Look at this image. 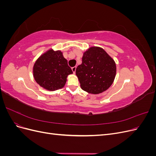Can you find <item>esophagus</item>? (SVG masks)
<instances>
[{"mask_svg": "<svg viewBox=\"0 0 156 156\" xmlns=\"http://www.w3.org/2000/svg\"><path fill=\"white\" fill-rule=\"evenodd\" d=\"M76 68H77V67H76V66H74V67L72 68V71H73V73H75V71H76Z\"/></svg>", "mask_w": 156, "mask_h": 156, "instance_id": "esophagus-1", "label": "esophagus"}]
</instances>
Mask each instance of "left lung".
<instances>
[{"mask_svg":"<svg viewBox=\"0 0 156 156\" xmlns=\"http://www.w3.org/2000/svg\"><path fill=\"white\" fill-rule=\"evenodd\" d=\"M116 72L114 60L102 48L92 47L84 53L82 64L78 66L75 73L83 90L98 94L111 87Z\"/></svg>","mask_w":156,"mask_h":156,"instance_id":"left-lung-1","label":"left lung"}]
</instances>
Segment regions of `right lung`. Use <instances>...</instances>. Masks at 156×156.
<instances>
[{
  "label": "right lung",
  "instance_id": "right-lung-1",
  "mask_svg": "<svg viewBox=\"0 0 156 156\" xmlns=\"http://www.w3.org/2000/svg\"><path fill=\"white\" fill-rule=\"evenodd\" d=\"M73 73L60 51L49 50L36 60L33 74L36 83L49 90L62 88L69 74Z\"/></svg>",
  "mask_w": 156,
  "mask_h": 156
}]
</instances>
